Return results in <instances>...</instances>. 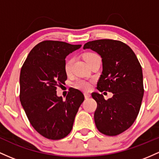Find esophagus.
<instances>
[{
	"label": "esophagus",
	"mask_w": 159,
	"mask_h": 159,
	"mask_svg": "<svg viewBox=\"0 0 159 159\" xmlns=\"http://www.w3.org/2000/svg\"><path fill=\"white\" fill-rule=\"evenodd\" d=\"M84 96H85V98H89L91 97V94L89 93H85L84 94Z\"/></svg>",
	"instance_id": "34e87169"
}]
</instances>
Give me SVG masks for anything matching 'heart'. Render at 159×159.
Segmentation results:
<instances>
[{"label": "heart", "instance_id": "1", "mask_svg": "<svg viewBox=\"0 0 159 159\" xmlns=\"http://www.w3.org/2000/svg\"><path fill=\"white\" fill-rule=\"evenodd\" d=\"M98 56L97 55L94 54V53L89 52L87 54H85L84 56V58L86 62H88L89 60L92 59L94 57ZM73 64V58H68L65 63V70L66 73H70L71 70V66ZM74 86L76 89H80L82 91H88L90 89L91 86H92V83L91 82L88 81V80H83V79H78L74 82Z\"/></svg>", "mask_w": 159, "mask_h": 159}]
</instances>
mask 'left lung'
Listing matches in <instances>:
<instances>
[{
    "instance_id": "left-lung-1",
    "label": "left lung",
    "mask_w": 159,
    "mask_h": 159,
    "mask_svg": "<svg viewBox=\"0 0 159 159\" xmlns=\"http://www.w3.org/2000/svg\"><path fill=\"white\" fill-rule=\"evenodd\" d=\"M83 49L96 52L102 58L98 90L113 94L108 100L102 94H92L98 104L94 114L96 127L105 135H118L132 125L140 111L144 93L141 65L132 49L119 40L89 41Z\"/></svg>"
}]
</instances>
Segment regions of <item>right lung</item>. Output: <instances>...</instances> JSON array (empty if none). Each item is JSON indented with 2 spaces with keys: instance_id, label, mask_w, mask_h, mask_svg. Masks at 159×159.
<instances>
[{
  "instance_id": "add662e5",
  "label": "right lung",
  "mask_w": 159,
  "mask_h": 159,
  "mask_svg": "<svg viewBox=\"0 0 159 159\" xmlns=\"http://www.w3.org/2000/svg\"><path fill=\"white\" fill-rule=\"evenodd\" d=\"M82 45L45 40L27 57L20 72V101L34 128L42 136L60 140L70 134L84 95L70 89L65 101L56 94V86L67 80L66 56Z\"/></svg>"
}]
</instances>
